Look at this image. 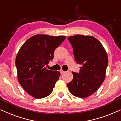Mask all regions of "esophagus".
Returning <instances> with one entry per match:
<instances>
[{
    "label": "esophagus",
    "mask_w": 121,
    "mask_h": 121,
    "mask_svg": "<svg viewBox=\"0 0 121 121\" xmlns=\"http://www.w3.org/2000/svg\"><path fill=\"white\" fill-rule=\"evenodd\" d=\"M60 72L61 74H63V73H65V72L63 71V70L62 69H60Z\"/></svg>",
    "instance_id": "1"
}]
</instances>
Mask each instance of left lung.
Listing matches in <instances>:
<instances>
[{
    "label": "left lung",
    "mask_w": 121,
    "mask_h": 121,
    "mask_svg": "<svg viewBox=\"0 0 121 121\" xmlns=\"http://www.w3.org/2000/svg\"><path fill=\"white\" fill-rule=\"evenodd\" d=\"M73 47L74 58L81 64L79 73L72 72L73 78L67 83L70 93L79 98H87L103 83L108 58L100 42L93 36L78 34L68 38Z\"/></svg>",
    "instance_id": "8db88e82"
}]
</instances>
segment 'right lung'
<instances>
[{"label":"right lung","mask_w":121,"mask_h":121,"mask_svg":"<svg viewBox=\"0 0 121 121\" xmlns=\"http://www.w3.org/2000/svg\"><path fill=\"white\" fill-rule=\"evenodd\" d=\"M65 38L37 34L28 39L19 50L15 58L18 82L34 98L49 95L58 81L60 72L47 69L45 66L53 60L54 50Z\"/></svg>","instance_id":"obj_1"}]
</instances>
